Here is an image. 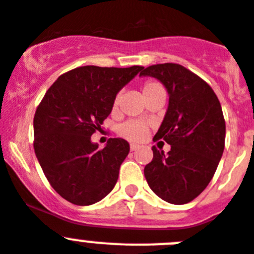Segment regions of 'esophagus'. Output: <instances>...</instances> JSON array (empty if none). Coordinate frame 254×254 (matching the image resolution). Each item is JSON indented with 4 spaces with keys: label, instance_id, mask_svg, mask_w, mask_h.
I'll return each mask as SVG.
<instances>
[{
    "label": "esophagus",
    "instance_id": "esophagus-1",
    "mask_svg": "<svg viewBox=\"0 0 254 254\" xmlns=\"http://www.w3.org/2000/svg\"><path fill=\"white\" fill-rule=\"evenodd\" d=\"M139 146L136 145V144H130V150L131 151H134V150H136V149H138Z\"/></svg>",
    "mask_w": 254,
    "mask_h": 254
}]
</instances>
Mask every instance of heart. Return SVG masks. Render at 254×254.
I'll use <instances>...</instances> for the list:
<instances>
[{
  "instance_id": "1",
  "label": "heart",
  "mask_w": 254,
  "mask_h": 254,
  "mask_svg": "<svg viewBox=\"0 0 254 254\" xmlns=\"http://www.w3.org/2000/svg\"><path fill=\"white\" fill-rule=\"evenodd\" d=\"M158 91H164L162 84L158 82L156 80H146L143 84V94L144 98L149 96L151 94H155ZM119 103V96H116L114 104L118 105ZM118 132L122 136H124L127 140L139 141L143 140L148 134V124L140 120H127V122L123 123L119 127H118Z\"/></svg>"
}]
</instances>
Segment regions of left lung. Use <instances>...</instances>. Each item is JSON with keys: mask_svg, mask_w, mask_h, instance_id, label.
<instances>
[{"mask_svg": "<svg viewBox=\"0 0 254 254\" xmlns=\"http://www.w3.org/2000/svg\"><path fill=\"white\" fill-rule=\"evenodd\" d=\"M163 82L169 105L154 140H165V155L154 145L153 160L144 168L149 187L172 204H186L202 193L217 170L224 150L226 122L217 95L198 75L179 64L148 66L140 72Z\"/></svg>", "mask_w": 254, "mask_h": 254, "instance_id": "1", "label": "left lung"}]
</instances>
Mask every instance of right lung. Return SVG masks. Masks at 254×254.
Wrapping results in <instances>:
<instances>
[{
    "mask_svg": "<svg viewBox=\"0 0 254 254\" xmlns=\"http://www.w3.org/2000/svg\"><path fill=\"white\" fill-rule=\"evenodd\" d=\"M143 66H81L50 86L34 118V149L51 187L76 205H90L115 187L129 143L110 138L105 148L91 135L113 109L116 94Z\"/></svg>",
    "mask_w": 254,
    "mask_h": 254,
    "instance_id": "1",
    "label": "right lung"
}]
</instances>
